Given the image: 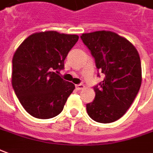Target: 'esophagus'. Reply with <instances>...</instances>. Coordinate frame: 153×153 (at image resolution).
Instances as JSON below:
<instances>
[{
	"label": "esophagus",
	"mask_w": 153,
	"mask_h": 153,
	"mask_svg": "<svg viewBox=\"0 0 153 153\" xmlns=\"http://www.w3.org/2000/svg\"><path fill=\"white\" fill-rule=\"evenodd\" d=\"M75 87H76L77 90H83L84 88H85V85H82V84H79V85H75Z\"/></svg>",
	"instance_id": "obj_1"
}]
</instances>
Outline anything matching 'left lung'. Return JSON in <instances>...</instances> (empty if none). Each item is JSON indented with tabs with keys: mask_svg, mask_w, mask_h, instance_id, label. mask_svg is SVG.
<instances>
[{
	"mask_svg": "<svg viewBox=\"0 0 153 153\" xmlns=\"http://www.w3.org/2000/svg\"><path fill=\"white\" fill-rule=\"evenodd\" d=\"M80 37L94 57L98 71L105 75L94 87L95 97L86 105L87 113L100 123L114 122L124 116L140 90L138 52L128 40L109 31L84 33Z\"/></svg>",
	"mask_w": 153,
	"mask_h": 153,
	"instance_id": "8db88e82",
	"label": "left lung"
}]
</instances>
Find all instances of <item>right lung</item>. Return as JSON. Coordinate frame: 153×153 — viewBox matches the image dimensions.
Listing matches in <instances>:
<instances>
[{
  "label": "right lung",
  "mask_w": 153,
  "mask_h": 153,
  "mask_svg": "<svg viewBox=\"0 0 153 153\" xmlns=\"http://www.w3.org/2000/svg\"><path fill=\"white\" fill-rule=\"evenodd\" d=\"M79 39L77 35L48 31L32 34L15 52L11 83L27 113L50 119L63 111L75 86L59 76L64 60Z\"/></svg>",
  "instance_id": "1"
}]
</instances>
